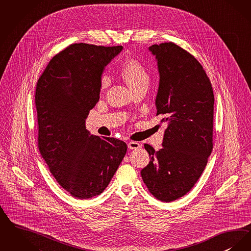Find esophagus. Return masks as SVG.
I'll use <instances>...</instances> for the list:
<instances>
[{
  "instance_id": "obj_1",
  "label": "esophagus",
  "mask_w": 251,
  "mask_h": 251,
  "mask_svg": "<svg viewBox=\"0 0 251 251\" xmlns=\"http://www.w3.org/2000/svg\"><path fill=\"white\" fill-rule=\"evenodd\" d=\"M140 144L138 142H134V141H130L128 143V148L130 150H137L140 148Z\"/></svg>"
}]
</instances>
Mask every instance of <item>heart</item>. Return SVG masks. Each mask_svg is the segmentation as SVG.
Masks as SVG:
<instances>
[{"instance_id": "1", "label": "heart", "mask_w": 251, "mask_h": 251, "mask_svg": "<svg viewBox=\"0 0 251 251\" xmlns=\"http://www.w3.org/2000/svg\"><path fill=\"white\" fill-rule=\"evenodd\" d=\"M121 77L128 84L130 90L147 89L151 76L147 69L135 60H127L121 67ZM110 83V78L107 75H101L100 80V88L105 89Z\"/></svg>"}]
</instances>
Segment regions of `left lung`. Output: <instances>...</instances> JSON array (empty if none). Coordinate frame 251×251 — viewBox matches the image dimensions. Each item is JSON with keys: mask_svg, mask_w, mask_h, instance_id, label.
Segmentation results:
<instances>
[{"mask_svg": "<svg viewBox=\"0 0 251 251\" xmlns=\"http://www.w3.org/2000/svg\"><path fill=\"white\" fill-rule=\"evenodd\" d=\"M160 75L155 105L166 124L162 149L148 144L151 161L141 170L144 183L159 200L184 196L200 178L213 149L214 94L200 62L174 43L149 48Z\"/></svg>", "mask_w": 251, "mask_h": 251, "instance_id": "obj_1", "label": "left lung"}]
</instances>
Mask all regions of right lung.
Returning <instances> with one entry per match:
<instances>
[{"mask_svg":"<svg viewBox=\"0 0 251 251\" xmlns=\"http://www.w3.org/2000/svg\"><path fill=\"white\" fill-rule=\"evenodd\" d=\"M123 50L74 44L51 59L36 85L38 148L53 176L78 199L99 195L123 160V141L86 129L104 67Z\"/></svg>","mask_w":251,"mask_h":251,"instance_id":"add662e5","label":"right lung"}]
</instances>
